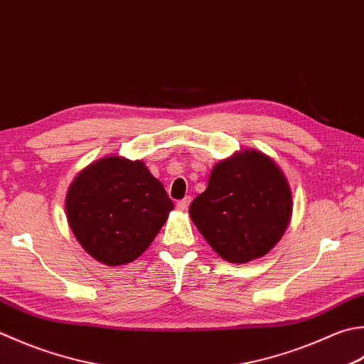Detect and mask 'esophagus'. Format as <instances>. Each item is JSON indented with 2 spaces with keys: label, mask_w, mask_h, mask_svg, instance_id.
Returning <instances> with one entry per match:
<instances>
[{
  "label": "esophagus",
  "mask_w": 364,
  "mask_h": 364,
  "mask_svg": "<svg viewBox=\"0 0 364 364\" xmlns=\"http://www.w3.org/2000/svg\"><path fill=\"white\" fill-rule=\"evenodd\" d=\"M189 203H191V197H184L183 200H178L176 202V208L180 210V211H184V210H188Z\"/></svg>",
  "instance_id": "esophagus-1"
}]
</instances>
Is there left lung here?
Here are the masks:
<instances>
[{"mask_svg": "<svg viewBox=\"0 0 364 364\" xmlns=\"http://www.w3.org/2000/svg\"><path fill=\"white\" fill-rule=\"evenodd\" d=\"M189 216L220 257L251 262L272 251L287 229L289 181L272 158L245 149L216 164L208 188L192 200Z\"/></svg>", "mask_w": 364, "mask_h": 364, "instance_id": "1", "label": "left lung"}]
</instances>
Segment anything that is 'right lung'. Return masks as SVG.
<instances>
[{"instance_id":"1","label":"right lung","mask_w":364,"mask_h":364,"mask_svg":"<svg viewBox=\"0 0 364 364\" xmlns=\"http://www.w3.org/2000/svg\"><path fill=\"white\" fill-rule=\"evenodd\" d=\"M172 210L173 202L145 164L121 156L83 168L66 196L70 230L92 259L109 267L144 254Z\"/></svg>"}]
</instances>
